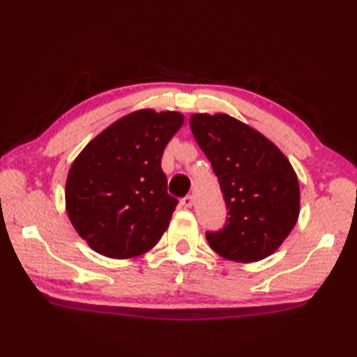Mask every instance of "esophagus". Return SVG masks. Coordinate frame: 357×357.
Listing matches in <instances>:
<instances>
[{
  "mask_svg": "<svg viewBox=\"0 0 357 357\" xmlns=\"http://www.w3.org/2000/svg\"><path fill=\"white\" fill-rule=\"evenodd\" d=\"M181 204H183V207H185V208H190L193 204H195V198L192 195H188V196H185V198H183L181 199Z\"/></svg>",
  "mask_w": 357,
  "mask_h": 357,
  "instance_id": "esophagus-1",
  "label": "esophagus"
}]
</instances>
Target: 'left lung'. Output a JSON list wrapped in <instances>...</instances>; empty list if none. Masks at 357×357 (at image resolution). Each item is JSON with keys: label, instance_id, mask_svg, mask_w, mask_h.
<instances>
[{"label": "left lung", "instance_id": "8db88e82", "mask_svg": "<svg viewBox=\"0 0 357 357\" xmlns=\"http://www.w3.org/2000/svg\"><path fill=\"white\" fill-rule=\"evenodd\" d=\"M190 127L229 208L224 229L206 233L210 247L234 262L265 259L299 218V183L290 161L261 132L225 113H195Z\"/></svg>", "mask_w": 357, "mask_h": 357}]
</instances>
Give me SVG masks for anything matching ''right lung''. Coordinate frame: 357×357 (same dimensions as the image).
Returning <instances> with one entry per match:
<instances>
[{
	"mask_svg": "<svg viewBox=\"0 0 357 357\" xmlns=\"http://www.w3.org/2000/svg\"><path fill=\"white\" fill-rule=\"evenodd\" d=\"M184 124L179 112L128 113L90 141L66 181V211L89 247L113 259L153 248L178 199L167 193L161 158Z\"/></svg>",
	"mask_w": 357,
	"mask_h": 357,
	"instance_id": "add662e5",
	"label": "right lung"
}]
</instances>
